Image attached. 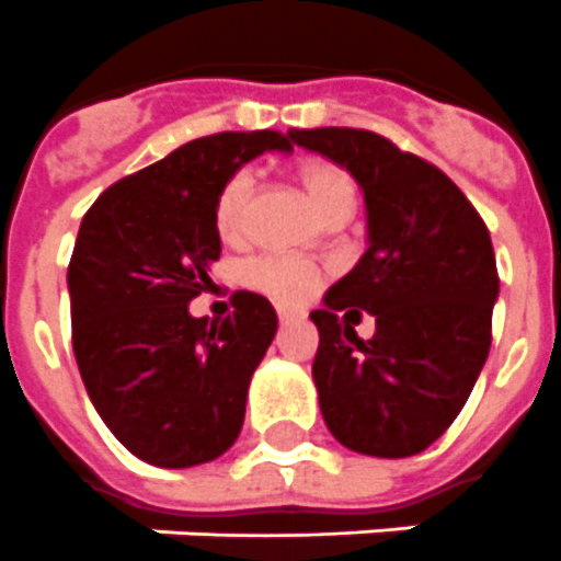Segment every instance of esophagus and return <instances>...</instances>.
Wrapping results in <instances>:
<instances>
[{
	"label": "esophagus",
	"mask_w": 561,
	"mask_h": 561,
	"mask_svg": "<svg viewBox=\"0 0 561 561\" xmlns=\"http://www.w3.org/2000/svg\"><path fill=\"white\" fill-rule=\"evenodd\" d=\"M277 318H280V324H289L295 318V312H289V309H277Z\"/></svg>",
	"instance_id": "esophagus-1"
}]
</instances>
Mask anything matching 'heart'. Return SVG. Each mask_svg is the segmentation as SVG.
<instances>
[{"mask_svg":"<svg viewBox=\"0 0 561 561\" xmlns=\"http://www.w3.org/2000/svg\"><path fill=\"white\" fill-rule=\"evenodd\" d=\"M301 185L312 196L316 208L327 219L339 217V214H353L356 208V182L344 168L324 159H309L298 168ZM254 194V173L252 170H237L231 173L222 191L217 196V208H214V222L222 240H237L243 234L245 214ZM318 268L307 260L298 257H280V254H257L240 263V284L249 286L252 293L266 295L272 301L284 304V307H298L309 301L312 293L318 289Z\"/></svg>","mask_w":561,"mask_h":561,"instance_id":"obj_1","label":"heart"}]
</instances>
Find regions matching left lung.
I'll use <instances>...</instances> for the list:
<instances>
[{
	"mask_svg": "<svg viewBox=\"0 0 561 561\" xmlns=\"http://www.w3.org/2000/svg\"><path fill=\"white\" fill-rule=\"evenodd\" d=\"M289 138L351 170L367 210L365 254L309 312L327 428L358 455H420L455 423L490 356L499 301L490 231L443 170L388 138L351 127L289 129ZM351 306L377 318L374 340L357 339Z\"/></svg>",
	"mask_w": 561,
	"mask_h": 561,
	"instance_id": "8db88e82",
	"label": "left lung"
}]
</instances>
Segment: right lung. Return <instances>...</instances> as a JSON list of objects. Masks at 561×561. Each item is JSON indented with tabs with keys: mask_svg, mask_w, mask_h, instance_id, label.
<instances>
[{
	"mask_svg": "<svg viewBox=\"0 0 561 561\" xmlns=\"http://www.w3.org/2000/svg\"><path fill=\"white\" fill-rule=\"evenodd\" d=\"M268 150L293 145L272 129L187 141L106 187L80 222L66 277L71 347L106 428L145 463H208L243 428L249 382L277 333L275 307L234 293V312L208 321L187 304L219 260V191Z\"/></svg>",
	"mask_w": 561,
	"mask_h": 561,
	"instance_id": "right-lung-1",
	"label": "right lung"
}]
</instances>
